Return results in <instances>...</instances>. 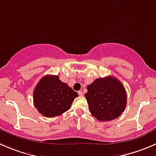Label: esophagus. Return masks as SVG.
I'll list each match as a JSON object with an SVG mask.
<instances>
[{
    "mask_svg": "<svg viewBox=\"0 0 156 156\" xmlns=\"http://www.w3.org/2000/svg\"><path fill=\"white\" fill-rule=\"evenodd\" d=\"M78 93V95H79V96H82V95H83V92L81 91V90H79Z\"/></svg>",
    "mask_w": 156,
    "mask_h": 156,
    "instance_id": "1",
    "label": "esophagus"
}]
</instances>
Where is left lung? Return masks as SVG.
<instances>
[{
	"instance_id": "left-lung-1",
	"label": "left lung",
	"mask_w": 156,
	"mask_h": 156,
	"mask_svg": "<svg viewBox=\"0 0 156 156\" xmlns=\"http://www.w3.org/2000/svg\"><path fill=\"white\" fill-rule=\"evenodd\" d=\"M84 94L90 113L100 121L117 118L126 108V92L122 83L114 77L97 78L87 87Z\"/></svg>"
}]
</instances>
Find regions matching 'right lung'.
<instances>
[{"mask_svg":"<svg viewBox=\"0 0 156 156\" xmlns=\"http://www.w3.org/2000/svg\"><path fill=\"white\" fill-rule=\"evenodd\" d=\"M78 93L57 75H46L33 90V102L38 111L46 117L59 116L70 109Z\"/></svg>","mask_w":156,"mask_h":156,"instance_id":"add662e5","label":"right lung"}]
</instances>
